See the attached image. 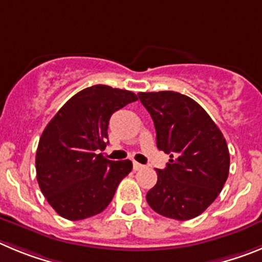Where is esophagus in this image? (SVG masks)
<instances>
[{
  "mask_svg": "<svg viewBox=\"0 0 262 262\" xmlns=\"http://www.w3.org/2000/svg\"><path fill=\"white\" fill-rule=\"evenodd\" d=\"M143 164H141V163H137V162H133V168H134V171H140V169H142L143 168Z\"/></svg>",
  "mask_w": 262,
  "mask_h": 262,
  "instance_id": "obj_1",
  "label": "esophagus"
}]
</instances>
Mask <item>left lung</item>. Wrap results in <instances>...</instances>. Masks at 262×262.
Returning a JSON list of instances; mask_svg holds the SVG:
<instances>
[{
	"label": "left lung",
	"instance_id": "1",
	"mask_svg": "<svg viewBox=\"0 0 262 262\" xmlns=\"http://www.w3.org/2000/svg\"><path fill=\"white\" fill-rule=\"evenodd\" d=\"M157 130V146L169 154L158 181L146 194L152 210L188 221L204 213L222 190L230 152L222 132L189 96L173 91L140 93Z\"/></svg>",
	"mask_w": 262,
	"mask_h": 262
}]
</instances>
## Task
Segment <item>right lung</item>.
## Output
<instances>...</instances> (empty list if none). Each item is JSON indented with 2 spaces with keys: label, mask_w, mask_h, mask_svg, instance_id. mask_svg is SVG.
I'll use <instances>...</instances> for the list:
<instances>
[{
  "label": "right lung",
  "mask_w": 262,
  "mask_h": 262,
  "mask_svg": "<svg viewBox=\"0 0 262 262\" xmlns=\"http://www.w3.org/2000/svg\"><path fill=\"white\" fill-rule=\"evenodd\" d=\"M136 100L132 91L95 84L72 96L48 122L37 146L36 179L61 216L81 221L102 213L132 171L129 159L108 160L96 150L105 147L112 114Z\"/></svg>",
  "instance_id": "add662e5"
}]
</instances>
